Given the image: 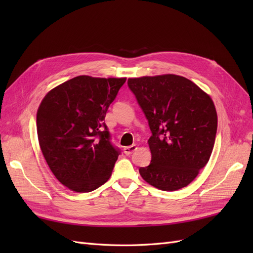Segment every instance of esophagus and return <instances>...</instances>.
Returning <instances> with one entry per match:
<instances>
[{"instance_id": "esophagus-1", "label": "esophagus", "mask_w": 253, "mask_h": 253, "mask_svg": "<svg viewBox=\"0 0 253 253\" xmlns=\"http://www.w3.org/2000/svg\"><path fill=\"white\" fill-rule=\"evenodd\" d=\"M136 150H137V147L135 144H133V145H129V147H125L124 152H125L126 155H131L132 153L135 152Z\"/></svg>"}]
</instances>
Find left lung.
Segmentation results:
<instances>
[{"mask_svg":"<svg viewBox=\"0 0 253 253\" xmlns=\"http://www.w3.org/2000/svg\"><path fill=\"white\" fill-rule=\"evenodd\" d=\"M152 132L151 164L141 177L163 191L187 187L209 162L217 115L212 99L177 75L127 79Z\"/></svg>","mask_w":253,"mask_h":253,"instance_id":"8db88e82","label":"left lung"}]
</instances>
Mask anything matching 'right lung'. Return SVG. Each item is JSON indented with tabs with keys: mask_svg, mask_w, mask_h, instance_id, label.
Segmentation results:
<instances>
[{
	"mask_svg": "<svg viewBox=\"0 0 253 253\" xmlns=\"http://www.w3.org/2000/svg\"><path fill=\"white\" fill-rule=\"evenodd\" d=\"M126 78L78 76L52 88L37 113L40 148L56 178L75 192L108 181L120 150L104 124Z\"/></svg>",
	"mask_w": 253,
	"mask_h": 253,
	"instance_id": "obj_1",
	"label": "right lung"
}]
</instances>
